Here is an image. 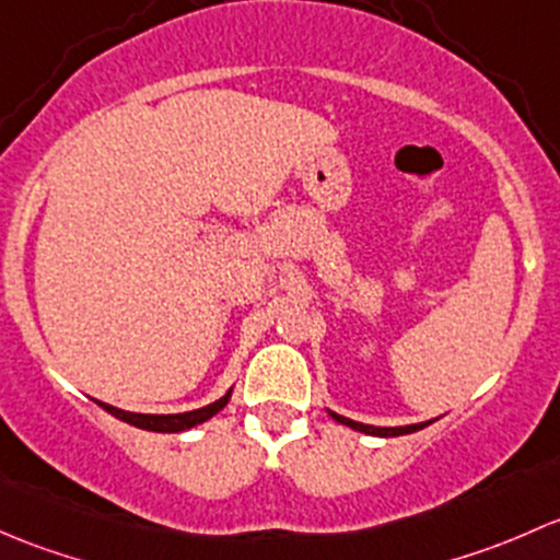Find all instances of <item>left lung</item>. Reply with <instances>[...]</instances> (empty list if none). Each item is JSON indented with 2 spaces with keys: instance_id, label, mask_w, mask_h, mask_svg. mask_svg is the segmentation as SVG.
<instances>
[{
  "instance_id": "left-lung-1",
  "label": "left lung",
  "mask_w": 560,
  "mask_h": 560,
  "mask_svg": "<svg viewBox=\"0 0 560 560\" xmlns=\"http://www.w3.org/2000/svg\"><path fill=\"white\" fill-rule=\"evenodd\" d=\"M328 415H331V418L337 420V423H342V425H350V429H355V431H364V434H372V436H401V434H412V431H418V429H423V425H429V423H415V425H394V429H383V425H366V423H355V420L345 418V415H337V412H331V409H328Z\"/></svg>"
}]
</instances>
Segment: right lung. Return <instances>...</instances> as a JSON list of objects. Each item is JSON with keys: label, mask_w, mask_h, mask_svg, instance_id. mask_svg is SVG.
I'll list each match as a JSON object with an SVG mask.
<instances>
[{"label": "right lung", "mask_w": 560, "mask_h": 560, "mask_svg": "<svg viewBox=\"0 0 560 560\" xmlns=\"http://www.w3.org/2000/svg\"><path fill=\"white\" fill-rule=\"evenodd\" d=\"M229 396H232V390H229L223 399L212 401V405L201 407V409H191V412H180V415H140V412H126V409H118L113 405H105V401H100V407H105L109 415H115L118 420H126V423L137 425V429H148V431H166V434H175V431H186L191 429V425H199L205 423L207 418H212L215 412H221L223 407H226Z\"/></svg>", "instance_id": "1"}]
</instances>
